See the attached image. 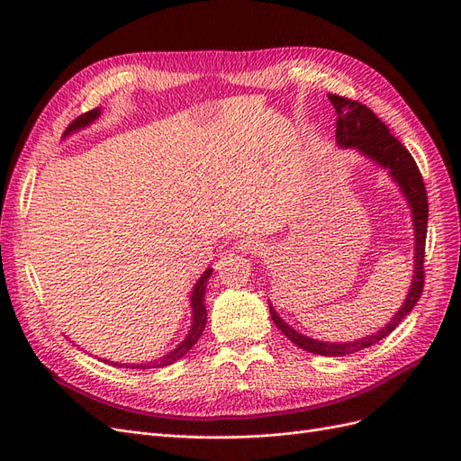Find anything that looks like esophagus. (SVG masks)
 I'll list each match as a JSON object with an SVG mask.
<instances>
[{
	"instance_id": "esophagus-1",
	"label": "esophagus",
	"mask_w": 461,
	"mask_h": 461,
	"mask_svg": "<svg viewBox=\"0 0 461 461\" xmlns=\"http://www.w3.org/2000/svg\"><path fill=\"white\" fill-rule=\"evenodd\" d=\"M236 248H239V252L242 254H263L265 249V240H261L259 236H244V239L239 240V244H236Z\"/></svg>"
}]
</instances>
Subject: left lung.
<instances>
[{
	"instance_id": "1",
	"label": "left lung",
	"mask_w": 461,
	"mask_h": 461,
	"mask_svg": "<svg viewBox=\"0 0 461 461\" xmlns=\"http://www.w3.org/2000/svg\"><path fill=\"white\" fill-rule=\"evenodd\" d=\"M329 100L337 111V144L340 148H356L361 156L375 161L383 169L388 171L393 176L394 183L400 186L402 194L406 196L408 205L411 209V221H413V230H415V248H413V278L411 286L408 290V296L403 300L402 308L390 319L381 330H376L369 337L357 339L354 342H323L305 337V334L292 329L288 323L281 319L275 312L273 305L269 303V312L273 323L281 329L285 337L290 339L300 346L302 350L312 352L317 356H329V357H339L348 356L364 350L388 337L400 323L403 317H408L410 312L415 308L417 300H420L423 285H425V239H427V219H429V202H427V190L423 176L420 173V167H417L411 153L400 144L398 138L390 134L386 124L376 117L369 107L364 104L348 100V97L329 94Z\"/></svg>"
}]
</instances>
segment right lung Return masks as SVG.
Segmentation results:
<instances>
[{"label":"right lung","instance_id":"1","mask_svg":"<svg viewBox=\"0 0 461 461\" xmlns=\"http://www.w3.org/2000/svg\"><path fill=\"white\" fill-rule=\"evenodd\" d=\"M102 115V111H100V107H95V109H92V111H88V113H85V115H80L78 119H75L71 124H68V129H67V132H65V136H68L71 132H75V131H80V129H85V127H88L90 122H94L97 117ZM212 273H213V269L212 267H207L205 271H203V275L198 278V283H196V286L192 288V296H190V305H192V325H190V329H188V334H186V339L180 342L175 350H171L169 354H165L163 357H159V359H153V361H149V364H132V366H127V364H115V366H127V367H132V369H149V367H165V366H171V364H175L176 359H180L183 357L186 352H190V348L198 342V339L202 337V332H203V329H205V323H207V310H205V286H207V278L212 276ZM104 361H107V364H111L109 359H104ZM113 366V364H111Z\"/></svg>","mask_w":461,"mask_h":461}]
</instances>
